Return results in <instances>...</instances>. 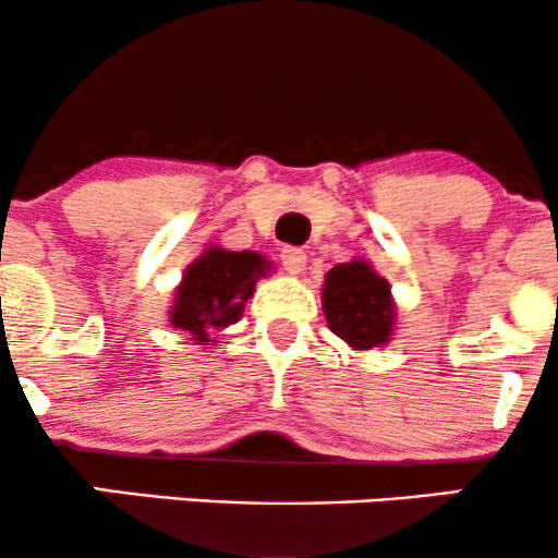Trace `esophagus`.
Instances as JSON below:
<instances>
[{"label":"esophagus","mask_w":558,"mask_h":558,"mask_svg":"<svg viewBox=\"0 0 558 558\" xmlns=\"http://www.w3.org/2000/svg\"><path fill=\"white\" fill-rule=\"evenodd\" d=\"M280 262H283L286 272L299 275V272L306 267V254H304V248H299V246H286L283 252H280Z\"/></svg>","instance_id":"1"}]
</instances>
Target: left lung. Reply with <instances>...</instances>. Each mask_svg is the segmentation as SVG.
<instances>
[{
	"label": "left lung",
	"instance_id": "left-lung-1",
	"mask_svg": "<svg viewBox=\"0 0 558 558\" xmlns=\"http://www.w3.org/2000/svg\"><path fill=\"white\" fill-rule=\"evenodd\" d=\"M323 312L328 328L356 351L386 343L393 330L388 280L364 259L343 262L325 275Z\"/></svg>",
	"mask_w": 558,
	"mask_h": 558
}]
</instances>
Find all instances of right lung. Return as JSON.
<instances>
[{"instance_id": "add662e5", "label": "right lung", "mask_w": 558, "mask_h": 558, "mask_svg": "<svg viewBox=\"0 0 558 558\" xmlns=\"http://www.w3.org/2000/svg\"><path fill=\"white\" fill-rule=\"evenodd\" d=\"M270 270L257 252H226L207 248L183 275L170 310V325L209 345V332L228 328L241 317L243 304L252 299L257 280Z\"/></svg>"}]
</instances>
